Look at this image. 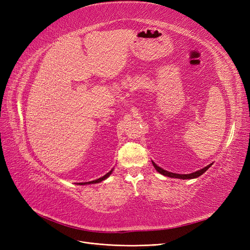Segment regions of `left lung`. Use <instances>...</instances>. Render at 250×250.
I'll return each mask as SVG.
<instances>
[{
  "instance_id": "left-lung-1",
  "label": "left lung",
  "mask_w": 250,
  "mask_h": 250,
  "mask_svg": "<svg viewBox=\"0 0 250 250\" xmlns=\"http://www.w3.org/2000/svg\"><path fill=\"white\" fill-rule=\"evenodd\" d=\"M152 165H154L155 169H156V170H157L159 173L163 174V175H165V176H168V178L181 179V180H192V179L198 178V176H200L201 174H204V173L208 170V169L213 165V163H212V164H208V166L204 167L203 169H200V170H197V171L192 172V173H188V174H179V173H173V172H170V171H167V170H165V169H163V168H161L160 166H158L155 162H152Z\"/></svg>"
}]
</instances>
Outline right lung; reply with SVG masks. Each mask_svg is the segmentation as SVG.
<instances>
[{"instance_id":"add662e5","label":"right lung","mask_w":250,"mask_h":250,"mask_svg":"<svg viewBox=\"0 0 250 250\" xmlns=\"http://www.w3.org/2000/svg\"><path fill=\"white\" fill-rule=\"evenodd\" d=\"M113 172V169H111V170L108 172V173H106L104 174V176H102V178H100V179H98V180H94V181H91V182H85V183H79L78 185H89V184H96V183H101V182H103L104 180H106V179H108L109 176L111 175V173Z\"/></svg>"}]
</instances>
